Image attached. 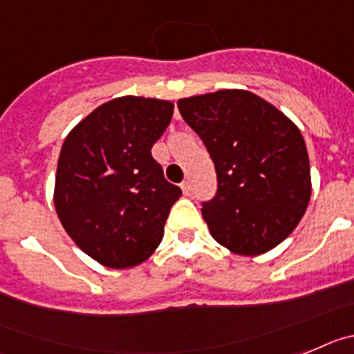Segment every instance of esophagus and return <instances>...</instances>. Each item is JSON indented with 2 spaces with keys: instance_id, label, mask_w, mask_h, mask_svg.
Here are the masks:
<instances>
[{
  "instance_id": "esophagus-1",
  "label": "esophagus",
  "mask_w": 354,
  "mask_h": 354,
  "mask_svg": "<svg viewBox=\"0 0 354 354\" xmlns=\"http://www.w3.org/2000/svg\"><path fill=\"white\" fill-rule=\"evenodd\" d=\"M181 190H183V194L189 196L190 194V181H183V183H181Z\"/></svg>"
}]
</instances>
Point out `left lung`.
<instances>
[{
  "label": "left lung",
  "mask_w": 354,
  "mask_h": 354,
  "mask_svg": "<svg viewBox=\"0 0 354 354\" xmlns=\"http://www.w3.org/2000/svg\"><path fill=\"white\" fill-rule=\"evenodd\" d=\"M178 109L205 142L217 173V194L201 208L212 236L244 257L283 242L312 194L299 128L274 104L241 88L183 97Z\"/></svg>",
  "instance_id": "1"
}]
</instances>
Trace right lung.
<instances>
[{
  "label": "right lung",
  "mask_w": 354,
  "mask_h": 354,
  "mask_svg": "<svg viewBox=\"0 0 354 354\" xmlns=\"http://www.w3.org/2000/svg\"><path fill=\"white\" fill-rule=\"evenodd\" d=\"M165 100L106 101L69 131L58 156L55 208L67 235L104 267L151 257L180 187L164 178L151 147L173 118Z\"/></svg>",
  "instance_id": "add662e5"
}]
</instances>
